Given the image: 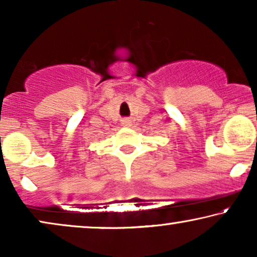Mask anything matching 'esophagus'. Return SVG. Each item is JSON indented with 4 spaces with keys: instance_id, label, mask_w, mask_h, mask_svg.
Segmentation results:
<instances>
[{
    "instance_id": "34e87169",
    "label": "esophagus",
    "mask_w": 257,
    "mask_h": 257,
    "mask_svg": "<svg viewBox=\"0 0 257 257\" xmlns=\"http://www.w3.org/2000/svg\"><path fill=\"white\" fill-rule=\"evenodd\" d=\"M131 125H132V122H131V120H128V119L122 120V126H125V127H130Z\"/></svg>"
}]
</instances>
